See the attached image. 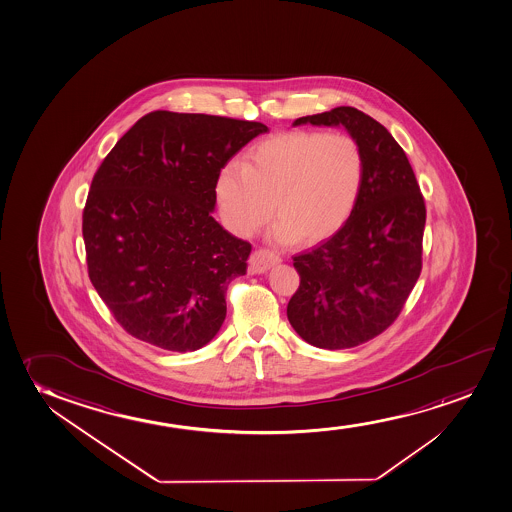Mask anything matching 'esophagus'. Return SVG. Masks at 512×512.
Wrapping results in <instances>:
<instances>
[{"label": "esophagus", "mask_w": 512, "mask_h": 512, "mask_svg": "<svg viewBox=\"0 0 512 512\" xmlns=\"http://www.w3.org/2000/svg\"><path fill=\"white\" fill-rule=\"evenodd\" d=\"M279 260L281 259H279L278 255H274L273 252H269L266 248H260V250H255L252 253L248 271L252 274L266 273L267 269H271L274 264H278Z\"/></svg>", "instance_id": "esophagus-1"}]
</instances>
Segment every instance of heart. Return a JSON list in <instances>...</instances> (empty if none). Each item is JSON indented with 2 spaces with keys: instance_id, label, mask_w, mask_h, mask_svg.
<instances>
[{
  "instance_id": "b5f03b06",
  "label": "heart",
  "mask_w": 512,
  "mask_h": 512,
  "mask_svg": "<svg viewBox=\"0 0 512 512\" xmlns=\"http://www.w3.org/2000/svg\"><path fill=\"white\" fill-rule=\"evenodd\" d=\"M363 173V149L349 133H279L252 147L243 168L220 172V215L231 233L250 238L273 212L271 239L316 243L349 219Z\"/></svg>"
}]
</instances>
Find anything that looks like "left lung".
<instances>
[{
	"label": "left lung",
	"instance_id": "left-lung-1",
	"mask_svg": "<svg viewBox=\"0 0 512 512\" xmlns=\"http://www.w3.org/2000/svg\"><path fill=\"white\" fill-rule=\"evenodd\" d=\"M304 123L346 128L363 149L365 173L346 224L293 257L300 285L286 316L307 344L349 349L387 330L419 279L424 196L405 151L368 114L340 106L293 127Z\"/></svg>",
	"mask_w": 512,
	"mask_h": 512
}]
</instances>
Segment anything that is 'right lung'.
<instances>
[{
    "mask_svg": "<svg viewBox=\"0 0 512 512\" xmlns=\"http://www.w3.org/2000/svg\"><path fill=\"white\" fill-rule=\"evenodd\" d=\"M269 128L210 114L142 116L95 172L83 210L88 276L135 339L196 351L226 319L248 241L212 212L220 170Z\"/></svg>",
    "mask_w": 512,
    "mask_h": 512,
    "instance_id": "obj_1",
    "label": "right lung"
}]
</instances>
